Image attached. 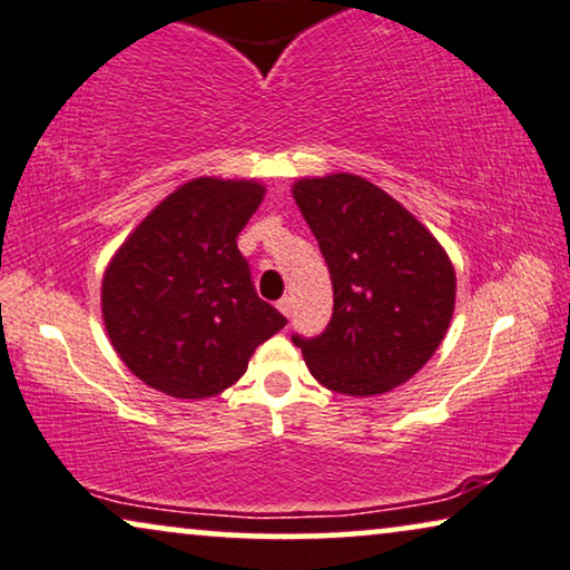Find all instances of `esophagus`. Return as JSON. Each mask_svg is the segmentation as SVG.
I'll return each mask as SVG.
<instances>
[{"mask_svg":"<svg viewBox=\"0 0 570 570\" xmlns=\"http://www.w3.org/2000/svg\"><path fill=\"white\" fill-rule=\"evenodd\" d=\"M276 307L281 309V315L289 317V315H292V307H294V299L289 297V294H286V297H281V299L276 302Z\"/></svg>","mask_w":570,"mask_h":570,"instance_id":"34e87169","label":"esophagus"}]
</instances>
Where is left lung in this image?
Wrapping results in <instances>:
<instances>
[{
    "label": "left lung",
    "instance_id": "left-lung-1",
    "mask_svg": "<svg viewBox=\"0 0 570 570\" xmlns=\"http://www.w3.org/2000/svg\"><path fill=\"white\" fill-rule=\"evenodd\" d=\"M292 195L333 281L328 328L292 341L325 389L389 393L420 373L449 331L456 305L449 255L399 200L356 174L299 179Z\"/></svg>",
    "mask_w": 570,
    "mask_h": 570
}]
</instances>
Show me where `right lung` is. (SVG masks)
I'll return each mask as SVG.
<instances>
[{"instance_id": "add662e5", "label": "right lung", "mask_w": 570, "mask_h": 570, "mask_svg": "<svg viewBox=\"0 0 570 570\" xmlns=\"http://www.w3.org/2000/svg\"><path fill=\"white\" fill-rule=\"evenodd\" d=\"M263 195L255 179H189L111 257L101 281L106 333L150 389L174 399L218 396L286 325L255 294L237 247Z\"/></svg>"}]
</instances>
